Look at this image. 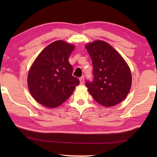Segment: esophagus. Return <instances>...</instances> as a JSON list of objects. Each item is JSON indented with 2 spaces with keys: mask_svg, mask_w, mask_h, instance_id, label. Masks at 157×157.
I'll return each mask as SVG.
<instances>
[{
  "mask_svg": "<svg viewBox=\"0 0 157 157\" xmlns=\"http://www.w3.org/2000/svg\"><path fill=\"white\" fill-rule=\"evenodd\" d=\"M79 80H80V83L81 85L84 83V78H83V77H81V78H79Z\"/></svg>",
  "mask_w": 157,
  "mask_h": 157,
  "instance_id": "1",
  "label": "esophagus"
}]
</instances>
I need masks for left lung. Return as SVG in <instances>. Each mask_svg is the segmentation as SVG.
<instances>
[{
	"label": "left lung",
	"mask_w": 157,
	"mask_h": 157,
	"mask_svg": "<svg viewBox=\"0 0 157 157\" xmlns=\"http://www.w3.org/2000/svg\"><path fill=\"white\" fill-rule=\"evenodd\" d=\"M92 60L94 80L86 86L94 100L104 106H112L125 99L132 86V74L121 55L104 40L85 46Z\"/></svg>",
	"instance_id": "1"
}]
</instances>
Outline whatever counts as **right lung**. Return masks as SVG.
<instances>
[{
  "instance_id": "add662e5",
  "label": "right lung",
  "mask_w": 157,
  "mask_h": 157,
  "mask_svg": "<svg viewBox=\"0 0 157 157\" xmlns=\"http://www.w3.org/2000/svg\"><path fill=\"white\" fill-rule=\"evenodd\" d=\"M75 46L56 40L39 53L30 68L28 86L38 103L48 108L60 106L71 96L80 81L72 76L68 57Z\"/></svg>"
}]
</instances>
